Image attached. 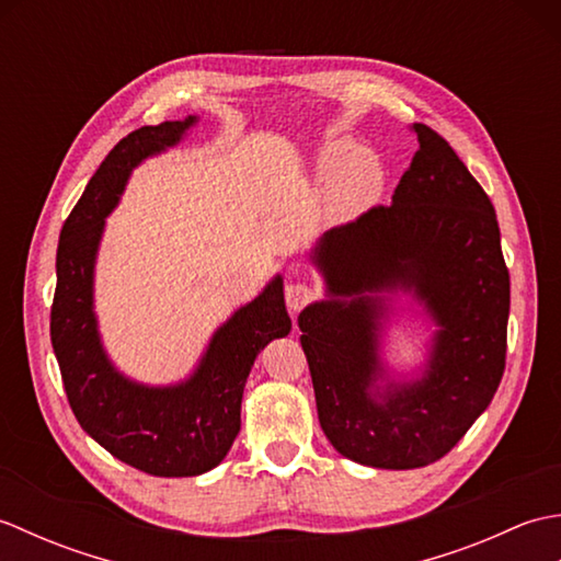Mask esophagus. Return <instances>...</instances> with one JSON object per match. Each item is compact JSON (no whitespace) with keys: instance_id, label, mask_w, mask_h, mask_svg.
Masks as SVG:
<instances>
[{"instance_id":"obj_1","label":"esophagus","mask_w":561,"mask_h":561,"mask_svg":"<svg viewBox=\"0 0 561 561\" xmlns=\"http://www.w3.org/2000/svg\"><path fill=\"white\" fill-rule=\"evenodd\" d=\"M284 296H287V306H289V311L299 313L301 308H306L308 304L313 301L316 291H313L311 287H308L306 282H291V284H287V291H284Z\"/></svg>"}]
</instances>
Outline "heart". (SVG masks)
<instances>
[{
  "mask_svg": "<svg viewBox=\"0 0 561 561\" xmlns=\"http://www.w3.org/2000/svg\"><path fill=\"white\" fill-rule=\"evenodd\" d=\"M320 183H330L328 207L337 221L359 217L383 190V165L368 151H356L350 139H335L320 149L316 161Z\"/></svg>",
  "mask_w": 561,
  "mask_h": 561,
  "instance_id": "heart-1",
  "label": "heart"
}]
</instances>
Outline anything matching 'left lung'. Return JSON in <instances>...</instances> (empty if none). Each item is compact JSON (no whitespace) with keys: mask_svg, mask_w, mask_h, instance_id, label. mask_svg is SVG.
<instances>
[{"mask_svg":"<svg viewBox=\"0 0 561 561\" xmlns=\"http://www.w3.org/2000/svg\"><path fill=\"white\" fill-rule=\"evenodd\" d=\"M392 205L330 229L311 260L328 299L299 316L318 420L344 458L386 470L436 462L486 410L506 366L511 282L496 211L458 153L414 123ZM410 290L439 325L425 376L389 381L377 359L386 293Z\"/></svg>","mask_w":561,"mask_h":561,"instance_id":"1","label":"left lung"}]
</instances>
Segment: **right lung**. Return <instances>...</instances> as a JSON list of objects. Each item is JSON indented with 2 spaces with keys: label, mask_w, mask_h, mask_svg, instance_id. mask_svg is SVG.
<instances>
[{
  "label": "right lung",
  "mask_w": 561,
  "mask_h": 561,
  "mask_svg": "<svg viewBox=\"0 0 561 561\" xmlns=\"http://www.w3.org/2000/svg\"><path fill=\"white\" fill-rule=\"evenodd\" d=\"M195 123L190 115L147 125L117 141L71 209L57 245L50 340L69 408L111 456L157 478H193L217 468L241 432L250 366L267 342L291 330L277 274L255 301L238 308L214 332L195 374L183 383H135L105 356L93 313V265L105 217L135 165L178 145Z\"/></svg>",
  "instance_id": "obj_1"
}]
</instances>
